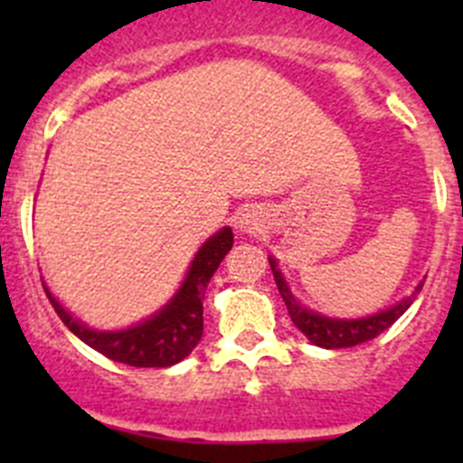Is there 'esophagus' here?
<instances>
[{"instance_id":"1","label":"esophagus","mask_w":463,"mask_h":463,"mask_svg":"<svg viewBox=\"0 0 463 463\" xmlns=\"http://www.w3.org/2000/svg\"><path fill=\"white\" fill-rule=\"evenodd\" d=\"M241 229H243V232H250V229H257L255 227V220H250V218H248V215H245V220H241Z\"/></svg>"}]
</instances>
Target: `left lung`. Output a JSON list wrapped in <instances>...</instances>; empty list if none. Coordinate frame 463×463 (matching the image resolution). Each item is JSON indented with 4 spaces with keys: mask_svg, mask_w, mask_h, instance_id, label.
Here are the masks:
<instances>
[{
    "mask_svg": "<svg viewBox=\"0 0 463 463\" xmlns=\"http://www.w3.org/2000/svg\"><path fill=\"white\" fill-rule=\"evenodd\" d=\"M271 261V271L276 278L278 292H280L282 301L288 306V313L292 317L294 326H297L306 338H308L313 345L326 347V350H334V347H353L359 343H366L371 338L380 336L384 329H390L401 315L411 308V304L415 301V297L420 294L424 282H420L415 288V292L411 297H406L401 304L392 306L390 310H383L378 315H371V317H362V320H331V317H322V315L313 313V310H306L304 306L298 304L297 298L289 294L288 285L282 280L280 271L276 269V261Z\"/></svg>",
    "mask_w": 463,
    "mask_h": 463,
    "instance_id": "1",
    "label": "left lung"
}]
</instances>
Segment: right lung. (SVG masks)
I'll return each mask as SVG.
<instances>
[{"label": "right lung", "mask_w": 463, "mask_h": 463, "mask_svg": "<svg viewBox=\"0 0 463 463\" xmlns=\"http://www.w3.org/2000/svg\"><path fill=\"white\" fill-rule=\"evenodd\" d=\"M232 245H234V234H232V229L224 227L196 252L185 282L174 297V301L143 325L125 331L88 329L79 320H73L46 288L43 289H46L55 313L60 315V320L97 353L118 364L137 366V369H165V366L183 362L194 350L196 343L202 341L203 294H206L208 282H211L215 269L220 267V261L232 250Z\"/></svg>", "instance_id": "1"}]
</instances>
